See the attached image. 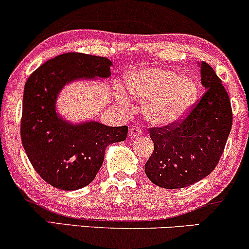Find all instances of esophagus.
<instances>
[{"instance_id":"obj_1","label":"esophagus","mask_w":249,"mask_h":249,"mask_svg":"<svg viewBox=\"0 0 249 249\" xmlns=\"http://www.w3.org/2000/svg\"><path fill=\"white\" fill-rule=\"evenodd\" d=\"M141 135H142V130H141L140 127H131L129 129V136L131 139H137V137H140Z\"/></svg>"}]
</instances>
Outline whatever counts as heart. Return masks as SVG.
Wrapping results in <instances>:
<instances>
[{"label":"heart","instance_id":"1","mask_svg":"<svg viewBox=\"0 0 249 249\" xmlns=\"http://www.w3.org/2000/svg\"><path fill=\"white\" fill-rule=\"evenodd\" d=\"M125 85L134 97L144 101L146 120L158 127L177 124L197 97V84L190 76L159 67L133 70L125 77ZM116 99L125 108L129 107V99L122 92H118Z\"/></svg>","mask_w":249,"mask_h":249}]
</instances>
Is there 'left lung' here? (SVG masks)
<instances>
[{
  "instance_id": "obj_1",
  "label": "left lung",
  "mask_w": 249,
  "mask_h": 249,
  "mask_svg": "<svg viewBox=\"0 0 249 249\" xmlns=\"http://www.w3.org/2000/svg\"><path fill=\"white\" fill-rule=\"evenodd\" d=\"M205 92L182 121L151 128L155 149L146 161V177L161 188L192 186L218 164L232 128V108L222 81L208 63H198Z\"/></svg>"
}]
</instances>
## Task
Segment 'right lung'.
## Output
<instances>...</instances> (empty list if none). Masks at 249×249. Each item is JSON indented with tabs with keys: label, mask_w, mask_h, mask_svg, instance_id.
Returning a JSON list of instances; mask_svg holds the SVG:
<instances>
[{
	"label": "right lung",
	"mask_w": 249,
	"mask_h": 249,
	"mask_svg": "<svg viewBox=\"0 0 249 249\" xmlns=\"http://www.w3.org/2000/svg\"><path fill=\"white\" fill-rule=\"evenodd\" d=\"M112 61L66 53L35 70L25 83L20 136L36 173L51 186L76 190L92 182L109 144L122 142L127 125L109 127L90 120L72 124L56 110L57 96L72 82L108 78Z\"/></svg>",
	"instance_id": "1"
}]
</instances>
